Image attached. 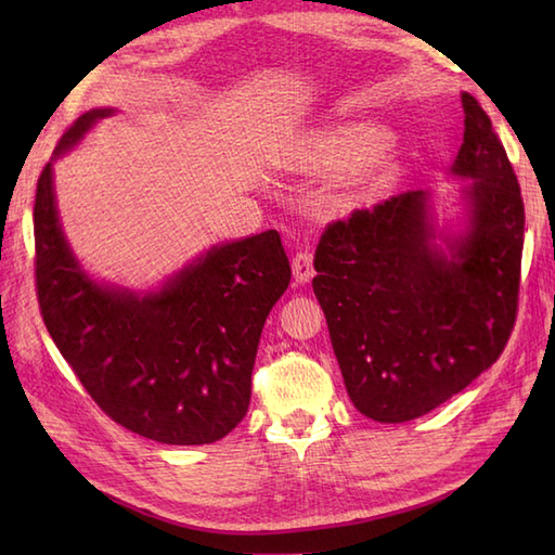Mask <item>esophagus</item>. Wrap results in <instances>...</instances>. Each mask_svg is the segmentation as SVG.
<instances>
[{
	"label": "esophagus",
	"mask_w": 555,
	"mask_h": 555,
	"mask_svg": "<svg viewBox=\"0 0 555 555\" xmlns=\"http://www.w3.org/2000/svg\"><path fill=\"white\" fill-rule=\"evenodd\" d=\"M293 276H296V281H300V284H305V281H310L312 274H314V267H312V253L310 250H298L296 255H293Z\"/></svg>",
	"instance_id": "esophagus-1"
}]
</instances>
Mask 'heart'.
<instances>
[{"label": "heart", "instance_id": "obj_1", "mask_svg": "<svg viewBox=\"0 0 555 555\" xmlns=\"http://www.w3.org/2000/svg\"><path fill=\"white\" fill-rule=\"evenodd\" d=\"M388 138L376 126H346L326 135L317 145L320 162L332 169H360L382 155Z\"/></svg>", "mask_w": 555, "mask_h": 555}]
</instances>
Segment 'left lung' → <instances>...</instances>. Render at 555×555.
<instances>
[{
  "label": "left lung",
  "instance_id": "8db88e82",
  "mask_svg": "<svg viewBox=\"0 0 555 555\" xmlns=\"http://www.w3.org/2000/svg\"><path fill=\"white\" fill-rule=\"evenodd\" d=\"M465 133L453 173L469 231L446 257L431 243L429 193L405 191L324 229L314 296L348 396L376 422L427 415L489 370L517 320L525 203L481 104L463 92Z\"/></svg>",
  "mask_w": 555,
  "mask_h": 555
}]
</instances>
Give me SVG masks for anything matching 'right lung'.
<instances>
[{"mask_svg":"<svg viewBox=\"0 0 555 555\" xmlns=\"http://www.w3.org/2000/svg\"><path fill=\"white\" fill-rule=\"evenodd\" d=\"M109 114L78 116L56 155ZM33 231L42 322L104 415L171 446L211 443L238 427L250 405L267 314L291 284L288 255L274 229L215 247L159 293L98 286L59 229L47 164L35 191Z\"/></svg>","mask_w":555,"mask_h":555,"instance_id":"obj_1","label":"right lung"}]
</instances>
